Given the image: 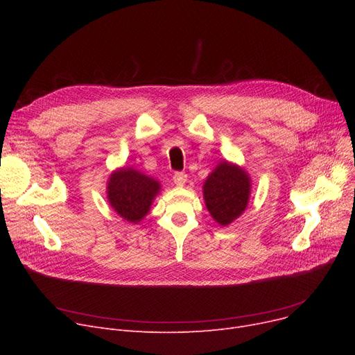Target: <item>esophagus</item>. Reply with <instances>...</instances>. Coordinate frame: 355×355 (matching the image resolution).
<instances>
[{
	"mask_svg": "<svg viewBox=\"0 0 355 355\" xmlns=\"http://www.w3.org/2000/svg\"><path fill=\"white\" fill-rule=\"evenodd\" d=\"M173 180H174V184L177 185V187H182V185L187 182V174H184V173H175L174 174V177H173Z\"/></svg>",
	"mask_w": 355,
	"mask_h": 355,
	"instance_id": "34e87169",
	"label": "esophagus"
}]
</instances>
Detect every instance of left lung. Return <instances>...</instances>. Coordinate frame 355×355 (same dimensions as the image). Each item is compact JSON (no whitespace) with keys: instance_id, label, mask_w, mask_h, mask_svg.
Segmentation results:
<instances>
[{"instance_id":"left-lung-1","label":"left lung","mask_w":355,"mask_h":355,"mask_svg":"<svg viewBox=\"0 0 355 355\" xmlns=\"http://www.w3.org/2000/svg\"><path fill=\"white\" fill-rule=\"evenodd\" d=\"M252 178L243 166L227 159L216 165L202 184V197L217 225L226 227L246 210Z\"/></svg>"}]
</instances>
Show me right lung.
Masks as SVG:
<instances>
[{
  "label": "right lung",
  "mask_w": 355,
  "mask_h": 355,
  "mask_svg": "<svg viewBox=\"0 0 355 355\" xmlns=\"http://www.w3.org/2000/svg\"><path fill=\"white\" fill-rule=\"evenodd\" d=\"M161 182L134 166H121L112 171L106 184L109 206L123 220L138 225L151 210Z\"/></svg>",
  "instance_id": "add662e5"
}]
</instances>
